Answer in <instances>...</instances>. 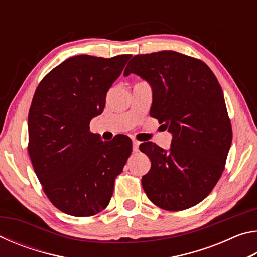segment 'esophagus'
<instances>
[{"label": "esophagus", "mask_w": 257, "mask_h": 257, "mask_svg": "<svg viewBox=\"0 0 257 257\" xmlns=\"http://www.w3.org/2000/svg\"><path fill=\"white\" fill-rule=\"evenodd\" d=\"M139 144H141V143H139L138 141H136V139H133V151L134 152H138Z\"/></svg>", "instance_id": "34e87169"}]
</instances>
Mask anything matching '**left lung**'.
<instances>
[{
  "label": "left lung",
  "instance_id": "8db88e82",
  "mask_svg": "<svg viewBox=\"0 0 257 257\" xmlns=\"http://www.w3.org/2000/svg\"><path fill=\"white\" fill-rule=\"evenodd\" d=\"M130 73L151 86L150 115L172 135L168 151L152 142L139 146L151 160L143 189L163 210L196 205L220 179L231 146V124L219 81L202 61L175 51L135 55L123 76Z\"/></svg>",
  "mask_w": 257,
  "mask_h": 257
}]
</instances>
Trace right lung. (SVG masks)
<instances>
[{
    "instance_id": "right-lung-1",
    "label": "right lung",
    "mask_w": 257,
    "mask_h": 257,
    "mask_svg": "<svg viewBox=\"0 0 257 257\" xmlns=\"http://www.w3.org/2000/svg\"><path fill=\"white\" fill-rule=\"evenodd\" d=\"M132 55L69 58L38 85L28 115V152L44 193L60 211L90 216L110 203L114 180L132 154L125 135L103 142L89 132L106 93Z\"/></svg>"
}]
</instances>
